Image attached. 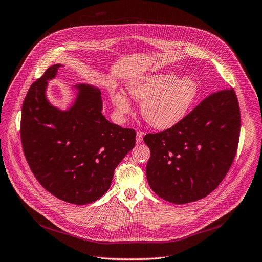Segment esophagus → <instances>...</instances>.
Returning a JSON list of instances; mask_svg holds the SVG:
<instances>
[{"label": "esophagus", "mask_w": 262, "mask_h": 262, "mask_svg": "<svg viewBox=\"0 0 262 262\" xmlns=\"http://www.w3.org/2000/svg\"><path fill=\"white\" fill-rule=\"evenodd\" d=\"M143 138H144V133L143 132H137V134H136V143L137 144L143 143Z\"/></svg>", "instance_id": "1"}]
</instances>
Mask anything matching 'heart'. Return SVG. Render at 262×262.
<instances>
[{"label": "heart", "mask_w": 262, "mask_h": 262, "mask_svg": "<svg viewBox=\"0 0 262 262\" xmlns=\"http://www.w3.org/2000/svg\"><path fill=\"white\" fill-rule=\"evenodd\" d=\"M132 98L141 103V115L154 128L168 129L188 114L199 94V83L190 76L178 78L174 72L149 74L129 81ZM111 101L119 115L129 114L132 103L119 90H112Z\"/></svg>", "instance_id": "b5f03b06"}]
</instances>
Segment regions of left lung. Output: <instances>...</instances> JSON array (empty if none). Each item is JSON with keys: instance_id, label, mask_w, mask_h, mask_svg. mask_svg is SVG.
<instances>
[{"instance_id": "left-lung-1", "label": "left lung", "mask_w": 262, "mask_h": 262, "mask_svg": "<svg viewBox=\"0 0 262 262\" xmlns=\"http://www.w3.org/2000/svg\"><path fill=\"white\" fill-rule=\"evenodd\" d=\"M239 133L238 100L229 89L208 96L171 128L148 134L146 176L151 190L173 204L207 196L233 163Z\"/></svg>"}]
</instances>
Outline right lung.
<instances>
[{"mask_svg":"<svg viewBox=\"0 0 262 262\" xmlns=\"http://www.w3.org/2000/svg\"><path fill=\"white\" fill-rule=\"evenodd\" d=\"M60 67H49L29 88L20 139L28 166L43 188L68 203L84 205L107 192L115 168L135 146L136 132L107 121L100 90L90 84L73 85L76 96L67 110L51 104L48 82Z\"/></svg>","mask_w":262,"mask_h":262,"instance_id":"right-lung-1","label":"right lung"}]
</instances>
